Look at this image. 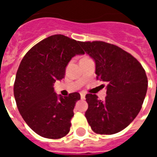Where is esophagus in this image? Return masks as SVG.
I'll use <instances>...</instances> for the list:
<instances>
[{"instance_id":"1","label":"esophagus","mask_w":157,"mask_h":157,"mask_svg":"<svg viewBox=\"0 0 157 157\" xmlns=\"http://www.w3.org/2000/svg\"><path fill=\"white\" fill-rule=\"evenodd\" d=\"M80 95H81V99H82V100L85 99V98H86L85 93H81V94H80Z\"/></svg>"}]
</instances>
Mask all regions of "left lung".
I'll return each mask as SVG.
<instances>
[{
    "mask_svg": "<svg viewBox=\"0 0 157 157\" xmlns=\"http://www.w3.org/2000/svg\"><path fill=\"white\" fill-rule=\"evenodd\" d=\"M78 44L95 61L97 79L107 89L104 100L96 94L86 95L87 121L97 134L120 132L141 110L148 87L145 70L132 55L115 45L98 41Z\"/></svg>",
    "mask_w": 157,
    "mask_h": 157,
    "instance_id": "left-lung-1",
    "label": "left lung"
}]
</instances>
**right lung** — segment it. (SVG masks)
<instances>
[{
	"label": "right lung",
	"mask_w": 157,
	"mask_h": 157,
	"mask_svg": "<svg viewBox=\"0 0 157 157\" xmlns=\"http://www.w3.org/2000/svg\"><path fill=\"white\" fill-rule=\"evenodd\" d=\"M84 53L78 41L55 34L36 44L22 59L14 83V96L23 119L38 135L58 139L70 131L80 94L57 95L53 86L64 78L71 58Z\"/></svg>",
	"instance_id": "add662e5"
}]
</instances>
